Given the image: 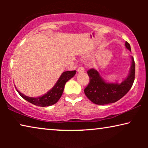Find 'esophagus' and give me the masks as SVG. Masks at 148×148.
Masks as SVG:
<instances>
[{"label": "esophagus", "mask_w": 148, "mask_h": 148, "mask_svg": "<svg viewBox=\"0 0 148 148\" xmlns=\"http://www.w3.org/2000/svg\"><path fill=\"white\" fill-rule=\"evenodd\" d=\"M84 71H85V69L84 67H82V66H81V67L78 68V69H77L78 73H84Z\"/></svg>", "instance_id": "1"}]
</instances>
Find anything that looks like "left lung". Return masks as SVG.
<instances>
[{"label": "left lung", "mask_w": 148, "mask_h": 148, "mask_svg": "<svg viewBox=\"0 0 148 148\" xmlns=\"http://www.w3.org/2000/svg\"><path fill=\"white\" fill-rule=\"evenodd\" d=\"M125 47L131 51V46L125 42ZM131 64L127 76L121 83L109 82L105 80L100 72L94 69L88 71L90 83L84 90L86 96L96 104H112L122 98L130 90L135 80V62L131 56Z\"/></svg>", "instance_id": "8db88e82"}]
</instances>
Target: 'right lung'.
I'll use <instances>...</instances> for the list:
<instances>
[{"instance_id":"add662e5","label":"right lung","mask_w":148,"mask_h":148,"mask_svg":"<svg viewBox=\"0 0 148 148\" xmlns=\"http://www.w3.org/2000/svg\"><path fill=\"white\" fill-rule=\"evenodd\" d=\"M76 71H68L62 73L60 75V77L58 78L57 82L54 84V86L43 96L38 97H29L22 94L18 90H17V91L22 98L27 100V102L36 105V106L42 107L51 106V105L56 104L58 102L61 97L62 93H63L65 84L69 80L73 77Z\"/></svg>"}]
</instances>
